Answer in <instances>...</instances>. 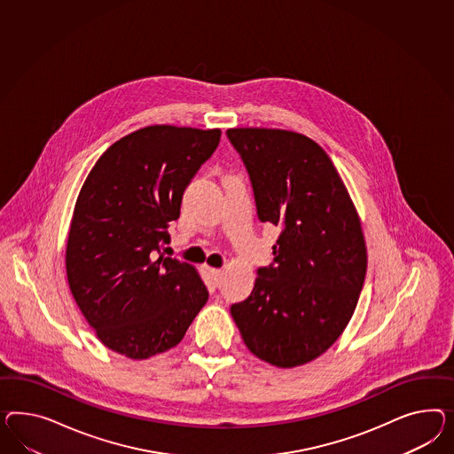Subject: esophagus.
<instances>
[{"label":"esophagus","mask_w":454,"mask_h":454,"mask_svg":"<svg viewBox=\"0 0 454 454\" xmlns=\"http://www.w3.org/2000/svg\"><path fill=\"white\" fill-rule=\"evenodd\" d=\"M209 276H211V279H213V281L216 282V284H218V282H220V279H221V276H223V270H216V268H209Z\"/></svg>","instance_id":"esophagus-1"}]
</instances>
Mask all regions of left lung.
I'll use <instances>...</instances> for the list:
<instances>
[{
    "label": "left lung",
    "instance_id": "obj_1",
    "mask_svg": "<svg viewBox=\"0 0 454 454\" xmlns=\"http://www.w3.org/2000/svg\"><path fill=\"white\" fill-rule=\"evenodd\" d=\"M245 163L258 218L281 228L272 264L231 306L246 347L293 368L322 356L356 310L367 272L360 218L329 155L306 135L228 129Z\"/></svg>",
    "mask_w": 454,
    "mask_h": 454
}]
</instances>
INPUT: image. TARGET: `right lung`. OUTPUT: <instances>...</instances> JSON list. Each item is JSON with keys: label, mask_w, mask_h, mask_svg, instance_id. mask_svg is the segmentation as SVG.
<instances>
[{"label": "right lung", "mask_w": 454, "mask_h": 454, "mask_svg": "<svg viewBox=\"0 0 454 454\" xmlns=\"http://www.w3.org/2000/svg\"><path fill=\"white\" fill-rule=\"evenodd\" d=\"M220 129L150 125L107 148L74 207L66 272L98 340L142 360L184 339L208 301L195 268L165 258L184 188L220 144Z\"/></svg>", "instance_id": "1"}]
</instances>
